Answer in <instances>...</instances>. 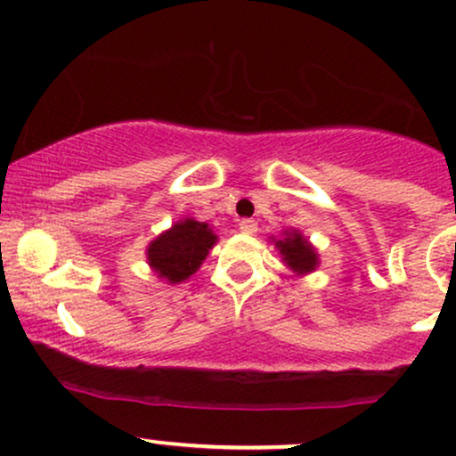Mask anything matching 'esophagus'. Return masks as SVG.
Masks as SVG:
<instances>
[{"mask_svg": "<svg viewBox=\"0 0 456 456\" xmlns=\"http://www.w3.org/2000/svg\"><path fill=\"white\" fill-rule=\"evenodd\" d=\"M240 232L246 235H253L257 232V223H255L253 218H242V221H240Z\"/></svg>", "mask_w": 456, "mask_h": 456, "instance_id": "34e87169", "label": "esophagus"}]
</instances>
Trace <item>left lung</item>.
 Masks as SVG:
<instances>
[{"label":"left lung","instance_id":"obj_1","mask_svg":"<svg viewBox=\"0 0 456 456\" xmlns=\"http://www.w3.org/2000/svg\"><path fill=\"white\" fill-rule=\"evenodd\" d=\"M276 246L281 248L282 259L287 261L289 268L300 272V274H306V272L315 270L317 265L315 250H313V246L308 244L300 233H289L285 240H279Z\"/></svg>","mask_w":456,"mask_h":456}]
</instances>
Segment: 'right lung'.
I'll return each mask as SVG.
<instances>
[{
	"label": "right lung",
	"mask_w": 456,
	"mask_h": 456,
	"mask_svg": "<svg viewBox=\"0 0 456 456\" xmlns=\"http://www.w3.org/2000/svg\"><path fill=\"white\" fill-rule=\"evenodd\" d=\"M214 242L216 235L206 223L186 218L150 244L148 261L160 279L182 282L195 274Z\"/></svg>",
	"instance_id": "right-lung-1"
}]
</instances>
